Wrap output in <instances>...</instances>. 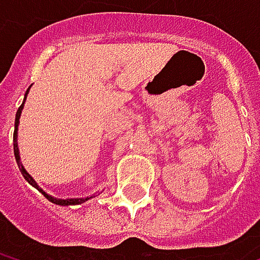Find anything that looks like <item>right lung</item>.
I'll return each instance as SVG.
<instances>
[{
  "instance_id": "1",
  "label": "right lung",
  "mask_w": 260,
  "mask_h": 260,
  "mask_svg": "<svg viewBox=\"0 0 260 260\" xmlns=\"http://www.w3.org/2000/svg\"><path fill=\"white\" fill-rule=\"evenodd\" d=\"M29 90V88H28ZM28 90H26L25 93V98H24V102H22V105L19 107V110H18V113H16V119H15V134H13V152H15V158H16V162H18V167H19V170H21V173H22V176L25 178V181L28 183H31L34 188H37L49 202H52V203H55V205H60V206H69V205H81V203H84V202H87L88 200V197H85V199H55V197H52V196H49V194H46L39 185H37V182L34 181L28 173H26V170L24 169V166H22V162H21V156H19V149H18V126H19V117H21V113H22V108H24V104H25V99H26V94H28Z\"/></svg>"
}]
</instances>
